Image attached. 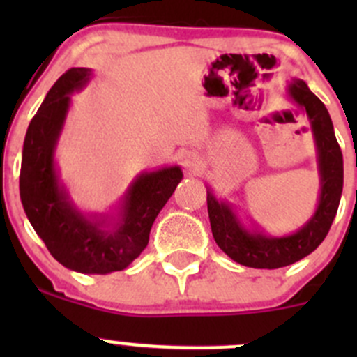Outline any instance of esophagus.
<instances>
[{
	"instance_id": "34e87169",
	"label": "esophagus",
	"mask_w": 357,
	"mask_h": 357,
	"mask_svg": "<svg viewBox=\"0 0 357 357\" xmlns=\"http://www.w3.org/2000/svg\"><path fill=\"white\" fill-rule=\"evenodd\" d=\"M183 167H185L188 172H192V174H197V172L202 169V160L195 155V153L188 152L183 155Z\"/></svg>"
}]
</instances>
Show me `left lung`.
I'll return each mask as SVG.
<instances>
[{
  "mask_svg": "<svg viewBox=\"0 0 357 357\" xmlns=\"http://www.w3.org/2000/svg\"><path fill=\"white\" fill-rule=\"evenodd\" d=\"M287 95L311 122L319 172V199L314 214L291 235L271 236L255 226L247 228L228 200L207 188V211L212 236L219 248L238 264L255 269H278L301 261L328 235L344 186V158L333 132L332 119L321 100L301 79H291Z\"/></svg>",
  "mask_w": 357,
  "mask_h": 357,
  "instance_id": "8db88e82",
  "label": "left lung"
}]
</instances>
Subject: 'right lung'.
<instances>
[{
  "mask_svg": "<svg viewBox=\"0 0 357 357\" xmlns=\"http://www.w3.org/2000/svg\"><path fill=\"white\" fill-rule=\"evenodd\" d=\"M93 70H67L46 95L25 132L20 200L25 215L50 254L84 275H109L128 268L149 245L153 221L183 179L179 165L145 171L132 179L114 212L86 214L75 207L60 179L55 150L70 109Z\"/></svg>",
  "mask_w": 357,
  "mask_h": 357,
  "instance_id": "add662e5",
  "label": "right lung"
}]
</instances>
